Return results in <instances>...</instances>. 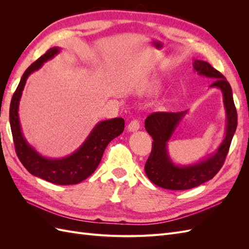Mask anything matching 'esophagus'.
<instances>
[{"label":"esophagus","instance_id":"1","mask_svg":"<svg viewBox=\"0 0 249 249\" xmlns=\"http://www.w3.org/2000/svg\"><path fill=\"white\" fill-rule=\"evenodd\" d=\"M140 129V122L138 119H134L132 122L127 125V130L130 132H136Z\"/></svg>","mask_w":249,"mask_h":249}]
</instances>
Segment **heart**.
<instances>
[{
    "instance_id": "1",
    "label": "heart",
    "mask_w": 249,
    "mask_h": 249,
    "mask_svg": "<svg viewBox=\"0 0 249 249\" xmlns=\"http://www.w3.org/2000/svg\"><path fill=\"white\" fill-rule=\"evenodd\" d=\"M159 89H160L159 83L157 81H152V82L146 83L145 85H143V87H141V91L145 93H155Z\"/></svg>"
}]
</instances>
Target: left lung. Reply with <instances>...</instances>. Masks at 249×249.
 Segmentation results:
<instances>
[{
	"label": "left lung",
	"mask_w": 249,
	"mask_h": 249,
	"mask_svg": "<svg viewBox=\"0 0 249 249\" xmlns=\"http://www.w3.org/2000/svg\"><path fill=\"white\" fill-rule=\"evenodd\" d=\"M193 69L200 76L214 80L210 87L221 90L228 119L225 137L216 152L207 159L188 166H178L170 160L167 142L187 111L155 112L148 115L145 119V129L154 141L144 169L147 178L164 189L187 190L213 178L222 167L237 129V110L230 83L221 72L202 60H194Z\"/></svg>",
	"instance_id": "1"
}]
</instances>
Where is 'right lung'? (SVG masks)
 Instances as JSON below:
<instances>
[{
	"label": "right lung",
	"mask_w": 249,
	"mask_h": 249,
	"mask_svg": "<svg viewBox=\"0 0 249 249\" xmlns=\"http://www.w3.org/2000/svg\"><path fill=\"white\" fill-rule=\"evenodd\" d=\"M59 52V48H51L26 70L12 96L9 120L16 152L25 168L31 175L53 184L73 185L79 184L94 172L109 142L124 132V118H113L99 123L76 152L62 159H49L42 157L29 144L21 133L18 118V105L22 90L30 74L39 70L44 62Z\"/></svg>",
	"instance_id": "add662e5"
}]
</instances>
